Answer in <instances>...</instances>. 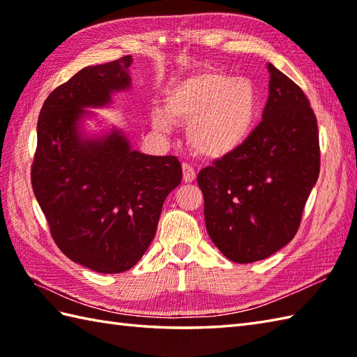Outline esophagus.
Listing matches in <instances>:
<instances>
[{
  "mask_svg": "<svg viewBox=\"0 0 357 357\" xmlns=\"http://www.w3.org/2000/svg\"><path fill=\"white\" fill-rule=\"evenodd\" d=\"M196 178V172L193 167L190 164H183V179L185 181V183H193Z\"/></svg>",
  "mask_w": 357,
  "mask_h": 357,
  "instance_id": "obj_1",
  "label": "esophagus"
}]
</instances>
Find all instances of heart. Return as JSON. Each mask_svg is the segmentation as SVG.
I'll return each mask as SVG.
<instances>
[{
    "mask_svg": "<svg viewBox=\"0 0 357 357\" xmlns=\"http://www.w3.org/2000/svg\"><path fill=\"white\" fill-rule=\"evenodd\" d=\"M259 107V90L253 81L219 70H201L165 90L162 112H153L151 126L167 133L172 123L188 124L187 139L196 153L221 159L248 141Z\"/></svg>",
    "mask_w": 357,
    "mask_h": 357,
    "instance_id": "1",
    "label": "heart"
}]
</instances>
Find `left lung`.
<instances>
[{
    "mask_svg": "<svg viewBox=\"0 0 357 357\" xmlns=\"http://www.w3.org/2000/svg\"><path fill=\"white\" fill-rule=\"evenodd\" d=\"M267 69L259 126L198 174L208 236L238 264L262 261L294 238L319 176V132L307 96L275 66Z\"/></svg>",
    "mask_w": 357,
    "mask_h": 357,
    "instance_id": "left-lung-1",
    "label": "left lung"
}]
</instances>
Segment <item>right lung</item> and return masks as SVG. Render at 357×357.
I'll list each match as a JSON object with an SVG mask.
<instances>
[{
    "label": "right lung",
    "mask_w": 357,
    "mask_h": 357,
    "mask_svg": "<svg viewBox=\"0 0 357 357\" xmlns=\"http://www.w3.org/2000/svg\"><path fill=\"white\" fill-rule=\"evenodd\" d=\"M132 56L89 66L56 87L38 118L32 164L35 198L59 250L98 273H123L138 262L153 241L162 204L181 184L176 156L133 150L127 136H87L86 109L112 104L128 90Z\"/></svg>",
    "instance_id": "add662e5"
}]
</instances>
